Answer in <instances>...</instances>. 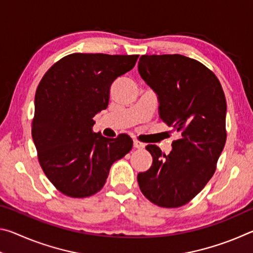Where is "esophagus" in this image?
Masks as SVG:
<instances>
[{"instance_id": "1", "label": "esophagus", "mask_w": 253, "mask_h": 253, "mask_svg": "<svg viewBox=\"0 0 253 253\" xmlns=\"http://www.w3.org/2000/svg\"><path fill=\"white\" fill-rule=\"evenodd\" d=\"M134 147L138 148V149H142V148L145 147V145L142 142H139V140H134Z\"/></svg>"}]
</instances>
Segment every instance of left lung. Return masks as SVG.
I'll use <instances>...</instances> for the list:
<instances>
[{
	"label": "left lung",
	"instance_id": "8db88e82",
	"mask_svg": "<svg viewBox=\"0 0 253 253\" xmlns=\"http://www.w3.org/2000/svg\"><path fill=\"white\" fill-rule=\"evenodd\" d=\"M138 71L156 91L160 116L181 132L166 155L147 145L151 169L137 175L145 198L162 208H179L211 179L226 140V101L219 79L198 60L181 54L140 57Z\"/></svg>",
	"mask_w": 253,
	"mask_h": 253
}]
</instances>
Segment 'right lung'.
Masks as SVG:
<instances>
[{
    "label": "right lung",
    "instance_id": "1",
    "mask_svg": "<svg viewBox=\"0 0 253 253\" xmlns=\"http://www.w3.org/2000/svg\"><path fill=\"white\" fill-rule=\"evenodd\" d=\"M138 54L71 53L42 77L34 98L32 138L45 176L62 194L88 198L104 187L114 162L132 147L126 134L93 132L110 85L134 68Z\"/></svg>",
    "mask_w": 253,
    "mask_h": 253
}]
</instances>
